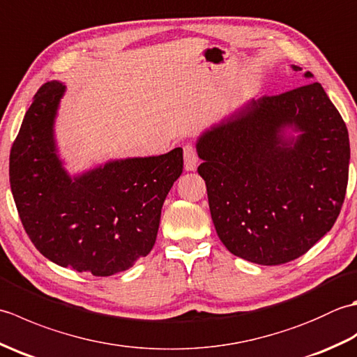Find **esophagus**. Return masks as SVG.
Masks as SVG:
<instances>
[{
  "instance_id": "obj_1",
  "label": "esophagus",
  "mask_w": 357,
  "mask_h": 357,
  "mask_svg": "<svg viewBox=\"0 0 357 357\" xmlns=\"http://www.w3.org/2000/svg\"><path fill=\"white\" fill-rule=\"evenodd\" d=\"M198 151H196V147L192 146V144H187L184 146V167L185 170H195L198 167Z\"/></svg>"
}]
</instances>
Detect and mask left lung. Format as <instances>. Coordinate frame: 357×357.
Listing matches in <instances>:
<instances>
[{"instance_id":"8db88e82","label":"left lung","mask_w":357,"mask_h":357,"mask_svg":"<svg viewBox=\"0 0 357 357\" xmlns=\"http://www.w3.org/2000/svg\"><path fill=\"white\" fill-rule=\"evenodd\" d=\"M287 125L303 132L293 146L282 136ZM196 147L216 233L234 256L287 264L335 225L347 193L350 139L319 82L252 101Z\"/></svg>"}]
</instances>
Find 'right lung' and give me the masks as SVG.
I'll return each mask as SVG.
<instances>
[{
	"label": "right lung",
	"mask_w": 357,
	"mask_h": 357,
	"mask_svg": "<svg viewBox=\"0 0 357 357\" xmlns=\"http://www.w3.org/2000/svg\"><path fill=\"white\" fill-rule=\"evenodd\" d=\"M61 82H45L22 119L9 159L10 188L33 245L61 267L112 276L153 248L167 193L183 173V149L109 162L69 178L55 153Z\"/></svg>",
	"instance_id": "obj_1"
}]
</instances>
